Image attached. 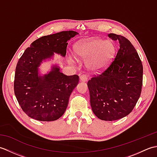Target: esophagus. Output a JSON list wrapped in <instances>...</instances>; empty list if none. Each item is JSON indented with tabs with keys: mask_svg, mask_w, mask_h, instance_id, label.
Here are the masks:
<instances>
[{
	"mask_svg": "<svg viewBox=\"0 0 157 157\" xmlns=\"http://www.w3.org/2000/svg\"><path fill=\"white\" fill-rule=\"evenodd\" d=\"M79 79H80V81L85 82L88 80V76L86 75H81L79 76Z\"/></svg>",
	"mask_w": 157,
	"mask_h": 157,
	"instance_id": "34e87169",
	"label": "esophagus"
}]
</instances>
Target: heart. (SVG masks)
<instances>
[{
	"instance_id": "heart-1",
	"label": "heart",
	"mask_w": 157,
	"mask_h": 157,
	"mask_svg": "<svg viewBox=\"0 0 157 157\" xmlns=\"http://www.w3.org/2000/svg\"><path fill=\"white\" fill-rule=\"evenodd\" d=\"M117 47L111 40L94 38L77 42L74 52L77 58L87 59L86 66L92 71H101L106 69L114 59Z\"/></svg>"
}]
</instances>
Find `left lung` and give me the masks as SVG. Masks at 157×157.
<instances>
[{"label": "left lung", "mask_w": 157, "mask_h": 157, "mask_svg": "<svg viewBox=\"0 0 157 157\" xmlns=\"http://www.w3.org/2000/svg\"><path fill=\"white\" fill-rule=\"evenodd\" d=\"M109 37L119 42L114 61L101 75L88 82L93 113L104 121H115L129 115L140 96L143 67L138 52L126 38Z\"/></svg>", "instance_id": "left-lung-1"}]
</instances>
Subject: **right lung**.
<instances>
[{"instance_id":"obj_1","label":"right lung","mask_w":157,"mask_h":157,"mask_svg":"<svg viewBox=\"0 0 157 157\" xmlns=\"http://www.w3.org/2000/svg\"><path fill=\"white\" fill-rule=\"evenodd\" d=\"M77 34L74 31H63L42 36L33 42L19 59L14 92L20 106L29 117L52 121L64 114L79 76L65 75L57 65H52L51 71L40 75L39 67L43 61L52 59L54 53L65 57L67 41Z\"/></svg>"}]
</instances>
